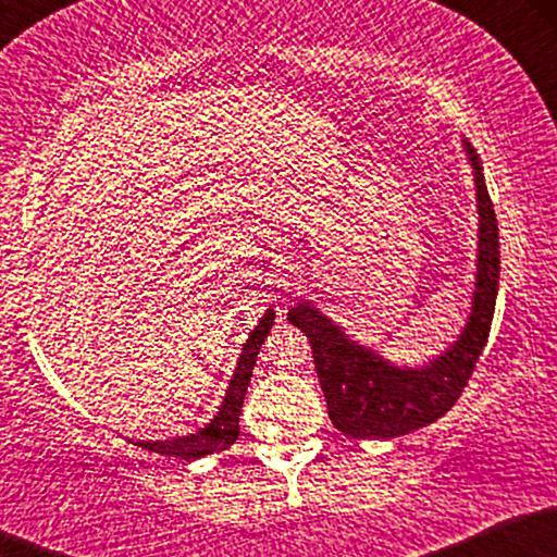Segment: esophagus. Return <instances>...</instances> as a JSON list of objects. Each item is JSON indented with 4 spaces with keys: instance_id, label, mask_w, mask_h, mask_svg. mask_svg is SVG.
Instances as JSON below:
<instances>
[{
    "instance_id": "obj_1",
    "label": "esophagus",
    "mask_w": 557,
    "mask_h": 557,
    "mask_svg": "<svg viewBox=\"0 0 557 557\" xmlns=\"http://www.w3.org/2000/svg\"><path fill=\"white\" fill-rule=\"evenodd\" d=\"M293 285V277H290V274H287V277H283V285H280V287H283V290H287V287H290Z\"/></svg>"
}]
</instances>
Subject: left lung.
<instances>
[{
	"label": "left lung",
	"instance_id": "obj_1",
	"mask_svg": "<svg viewBox=\"0 0 557 557\" xmlns=\"http://www.w3.org/2000/svg\"><path fill=\"white\" fill-rule=\"evenodd\" d=\"M463 149L474 168L476 183V283L471 293L469 322L445 354L434 356L424 367H395L367 345L350 341L314 304L304 300L287 311L290 324L306 332L311 343L332 424L348 437H400L445 417L461 398L466 382L487 345L500 285V238L474 146L463 140Z\"/></svg>",
	"mask_w": 557,
	"mask_h": 557
}]
</instances>
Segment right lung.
<instances>
[{"instance_id": "right-lung-1", "label": "right lung", "mask_w": 557, "mask_h": 557, "mask_svg": "<svg viewBox=\"0 0 557 557\" xmlns=\"http://www.w3.org/2000/svg\"><path fill=\"white\" fill-rule=\"evenodd\" d=\"M274 324V311L267 309V314L259 319V324L253 327L248 341L243 343L240 350V359L238 367H235L233 380H230V387L222 398L220 411L216 417L209 421L203 430H198L194 434H183V437H172V440H136V445L144 447V450L151 453H162V456H175L181 461H196V458L203 456H212L216 450H225L238 440V417H240V408H243V398H246V389L248 382H251V372H253V363H257L259 348L264 343V337L270 335Z\"/></svg>"}]
</instances>
